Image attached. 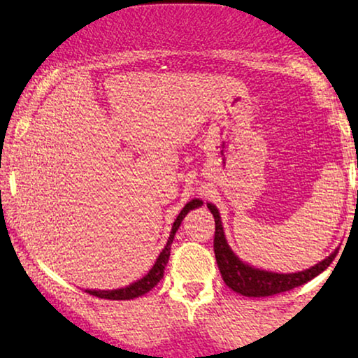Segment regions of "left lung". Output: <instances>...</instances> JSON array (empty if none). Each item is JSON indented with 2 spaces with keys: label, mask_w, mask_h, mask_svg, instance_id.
<instances>
[{
  "label": "left lung",
  "mask_w": 358,
  "mask_h": 358,
  "mask_svg": "<svg viewBox=\"0 0 358 358\" xmlns=\"http://www.w3.org/2000/svg\"><path fill=\"white\" fill-rule=\"evenodd\" d=\"M208 208H210L213 218H215V241H213V250H215L221 278H223L226 286L231 287L234 292L241 294V296L268 297L274 296V294L291 291L294 287H299L302 284H306L307 280L314 279L315 275H319L322 271L327 269L330 262L334 261V257L337 255V251L332 252L324 261H320L319 264L312 266L310 269L292 274H278L251 268V266L239 261V257H236V255L231 251V248L226 243L223 224H221L220 213L216 210V206L208 203Z\"/></svg>",
  "instance_id": "obj_1"
}]
</instances>
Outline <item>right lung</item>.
Here are the masks:
<instances>
[{
    "mask_svg": "<svg viewBox=\"0 0 358 358\" xmlns=\"http://www.w3.org/2000/svg\"><path fill=\"white\" fill-rule=\"evenodd\" d=\"M201 205H203L201 200H192V201H188L187 205H185V208H183L182 211H180V215L176 216L173 226H171L170 238H169V241H166V246L164 248V250H162L160 256L157 257L155 264H153V268L150 271H148L147 275H143V278L138 279L137 282L130 284V286L122 287V289H114V291H85V292H89L90 296L101 297V299L129 301V299H134V297L143 296V294H147L148 291H152V289L155 287L158 282H160V279L164 278L165 266H166V262H169L171 243H173L176 229L180 228V224H182L183 218H185V216H187V213L189 210H193V208H198V206H201Z\"/></svg>",
    "mask_w": 358,
    "mask_h": 358,
    "instance_id": "right-lung-1",
    "label": "right lung"
}]
</instances>
